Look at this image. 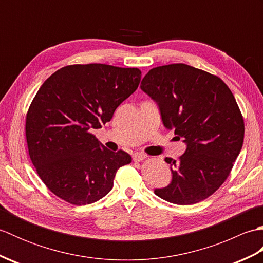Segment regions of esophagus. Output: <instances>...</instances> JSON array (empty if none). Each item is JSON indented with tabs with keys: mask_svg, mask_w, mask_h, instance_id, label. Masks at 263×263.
<instances>
[{
	"mask_svg": "<svg viewBox=\"0 0 263 263\" xmlns=\"http://www.w3.org/2000/svg\"><path fill=\"white\" fill-rule=\"evenodd\" d=\"M147 158V156L144 154H141V153H136L135 155H133V160L135 161H142Z\"/></svg>",
	"mask_w": 263,
	"mask_h": 263,
	"instance_id": "obj_1",
	"label": "esophagus"
}]
</instances>
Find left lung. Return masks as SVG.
<instances>
[{
    "instance_id": "1",
    "label": "left lung",
    "mask_w": 263,
    "mask_h": 263,
    "mask_svg": "<svg viewBox=\"0 0 263 263\" xmlns=\"http://www.w3.org/2000/svg\"><path fill=\"white\" fill-rule=\"evenodd\" d=\"M141 89L158 104L164 125L183 138L186 150L173 166L168 186L155 194L168 202L198 203L230 176L244 140V120L231 89L219 77L183 63L157 66Z\"/></svg>"
}]
</instances>
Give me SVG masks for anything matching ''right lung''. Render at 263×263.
I'll return each instance as SVG.
<instances>
[{
	"label": "right lung",
	"mask_w": 263,
	"mask_h": 263,
	"mask_svg": "<svg viewBox=\"0 0 263 263\" xmlns=\"http://www.w3.org/2000/svg\"><path fill=\"white\" fill-rule=\"evenodd\" d=\"M140 80L137 68L73 64L39 88L26 115L28 153L57 197L74 205L96 202L113 187L117 170L131 163L130 155L110 152L91 130L111 120Z\"/></svg>",
	"instance_id": "1"
}]
</instances>
